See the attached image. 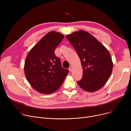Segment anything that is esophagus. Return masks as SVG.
Segmentation results:
<instances>
[{
	"instance_id": "34e87169",
	"label": "esophagus",
	"mask_w": 131,
	"mask_h": 131,
	"mask_svg": "<svg viewBox=\"0 0 131 131\" xmlns=\"http://www.w3.org/2000/svg\"><path fill=\"white\" fill-rule=\"evenodd\" d=\"M68 70H69V71L71 72H72V70H73V67H72V66H70V67H69V68H68Z\"/></svg>"
}]
</instances>
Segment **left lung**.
Masks as SVG:
<instances>
[{
    "mask_svg": "<svg viewBox=\"0 0 131 131\" xmlns=\"http://www.w3.org/2000/svg\"><path fill=\"white\" fill-rule=\"evenodd\" d=\"M76 50L83 68L79 85L88 92L104 86L111 77L113 64L108 50L91 34L80 30L66 36Z\"/></svg>",
    "mask_w": 131,
    "mask_h": 131,
    "instance_id": "1",
    "label": "left lung"
}]
</instances>
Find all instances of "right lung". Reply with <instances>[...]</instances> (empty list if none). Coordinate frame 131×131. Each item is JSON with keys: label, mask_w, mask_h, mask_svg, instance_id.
<instances>
[{"label": "right lung", "mask_w": 131, "mask_h": 131, "mask_svg": "<svg viewBox=\"0 0 131 131\" xmlns=\"http://www.w3.org/2000/svg\"><path fill=\"white\" fill-rule=\"evenodd\" d=\"M59 32L46 34L27 54L25 64V77L32 87L43 94L57 90L69 73L62 67L54 50L64 39Z\"/></svg>", "instance_id": "right-lung-1"}]
</instances>
